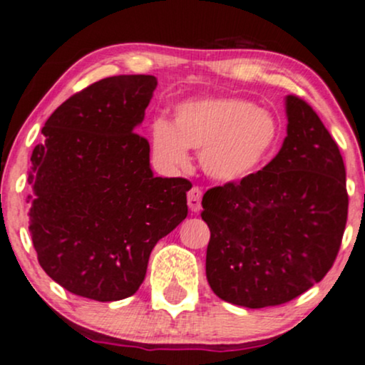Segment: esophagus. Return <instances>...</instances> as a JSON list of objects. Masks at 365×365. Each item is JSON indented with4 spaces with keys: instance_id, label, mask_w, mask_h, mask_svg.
<instances>
[{
    "instance_id": "obj_1",
    "label": "esophagus",
    "mask_w": 365,
    "mask_h": 365,
    "mask_svg": "<svg viewBox=\"0 0 365 365\" xmlns=\"http://www.w3.org/2000/svg\"><path fill=\"white\" fill-rule=\"evenodd\" d=\"M187 207L191 212H200V208H202V190L198 186L187 191Z\"/></svg>"
}]
</instances>
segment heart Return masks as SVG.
I'll return each instance as SVG.
<instances>
[{"instance_id": "obj_1", "label": "heart", "mask_w": 365, "mask_h": 365, "mask_svg": "<svg viewBox=\"0 0 365 365\" xmlns=\"http://www.w3.org/2000/svg\"><path fill=\"white\" fill-rule=\"evenodd\" d=\"M279 138L269 110L241 98H202L175 108L174 124L158 118L151 124V146L163 163L182 169L187 148L200 151L202 169L215 181L236 182L267 158Z\"/></svg>"}]
</instances>
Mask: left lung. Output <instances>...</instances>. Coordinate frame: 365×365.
<instances>
[{
    "instance_id": "left-lung-1",
    "label": "left lung",
    "mask_w": 365,
    "mask_h": 365,
    "mask_svg": "<svg viewBox=\"0 0 365 365\" xmlns=\"http://www.w3.org/2000/svg\"><path fill=\"white\" fill-rule=\"evenodd\" d=\"M279 153L240 182L208 190L207 279L232 305L264 309L305 293L333 267L348 215L341 153L312 106L286 96Z\"/></svg>"
}]
</instances>
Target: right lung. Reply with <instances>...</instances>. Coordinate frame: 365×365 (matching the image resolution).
Returning a JSON list of instances; mask_svg holds the SVG:
<instances>
[{
	"label": "right lung",
	"instance_id": "add662e5",
	"mask_svg": "<svg viewBox=\"0 0 365 365\" xmlns=\"http://www.w3.org/2000/svg\"><path fill=\"white\" fill-rule=\"evenodd\" d=\"M153 76H113L63 101L29 172V231L39 265L67 292L115 302L138 292L158 240L186 219L182 178H155L138 134Z\"/></svg>",
	"mask_w": 365,
	"mask_h": 365
}]
</instances>
